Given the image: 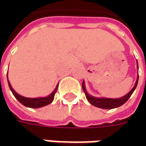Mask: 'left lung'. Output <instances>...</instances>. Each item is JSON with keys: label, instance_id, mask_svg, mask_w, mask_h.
I'll list each match as a JSON object with an SVG mask.
<instances>
[{"label": "left lung", "instance_id": "left-lung-1", "mask_svg": "<svg viewBox=\"0 0 146 146\" xmlns=\"http://www.w3.org/2000/svg\"><path fill=\"white\" fill-rule=\"evenodd\" d=\"M136 63H137V70H139V66H138V62L136 60ZM138 80H139V73L137 75V79H136V81L135 82V85L133 87V89L130 90V91L128 92L127 94H126L124 96H123L121 98H98V97H95V96H92L91 95H89L88 93V92L86 90V84H85V81L83 80L82 84V89H83V92L86 94V97L87 100L89 101V102L91 104H92L93 106H96L97 108H99L102 109H113L116 108H118V107L121 106L123 104L126 103L127 102V100L129 99L130 96H132V94L134 92V90L136 89V86H137V84H138Z\"/></svg>", "mask_w": 146, "mask_h": 146}]
</instances>
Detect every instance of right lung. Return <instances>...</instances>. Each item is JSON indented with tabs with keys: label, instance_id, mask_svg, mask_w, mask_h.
I'll list each match as a JSON object with an SVG mask.
<instances>
[{
	"label": "right lung",
	"instance_id": "add662e5",
	"mask_svg": "<svg viewBox=\"0 0 146 146\" xmlns=\"http://www.w3.org/2000/svg\"><path fill=\"white\" fill-rule=\"evenodd\" d=\"M7 82L10 89L12 92L13 95L14 97L19 101L22 104H23L24 106L27 107V108H39L42 107L46 106L48 104H50L51 102L54 101V95L58 88V84L54 89V90L46 97H39V98H26L23 96H20L17 93V92L15 91L14 89H13L12 86L10 84V81L8 80V73L7 74Z\"/></svg>",
	"mask_w": 146,
	"mask_h": 146
}]
</instances>
